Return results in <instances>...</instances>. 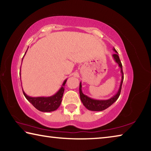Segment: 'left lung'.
<instances>
[{
	"label": "left lung",
	"mask_w": 151,
	"mask_h": 151,
	"mask_svg": "<svg viewBox=\"0 0 151 151\" xmlns=\"http://www.w3.org/2000/svg\"><path fill=\"white\" fill-rule=\"evenodd\" d=\"M113 50L115 52L114 55H112V57H113L114 60H115V62L118 64L119 66L121 68V84H120L119 88L115 95H114L111 99H107V100H96V99H91V97H88V96L85 95L83 93V91H82V85L81 82L80 83V86H79V93H80V98L81 100L83 103V105L85 106L86 109L89 111H104V110L106 109L107 108L112 105L114 102H115L120 96V94H121V88H122V82H123L124 79V75L123 72H122V66L121 60H120V58L119 57L118 52L115 50V48H113Z\"/></svg>",
	"instance_id": "obj_1"
}]
</instances>
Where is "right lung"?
<instances>
[{
  "mask_svg": "<svg viewBox=\"0 0 151 151\" xmlns=\"http://www.w3.org/2000/svg\"><path fill=\"white\" fill-rule=\"evenodd\" d=\"M26 52H25V54H26ZM22 59H23V58H22ZM66 81H67V79H66L63 82L62 86L58 91L57 93H55L54 95L50 96L31 97L27 95L23 90H22V92H23L25 98L37 110L41 112H52L56 111L60 105L64 91H65V85L66 83Z\"/></svg>",
  "mask_w": 151,
  "mask_h": 151,
  "instance_id": "add662e5",
  "label": "right lung"
}]
</instances>
